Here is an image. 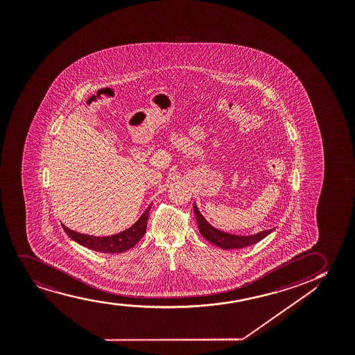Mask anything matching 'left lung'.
Masks as SVG:
<instances>
[{"instance_id": "8db88e82", "label": "left lung", "mask_w": 355, "mask_h": 355, "mask_svg": "<svg viewBox=\"0 0 355 355\" xmlns=\"http://www.w3.org/2000/svg\"><path fill=\"white\" fill-rule=\"evenodd\" d=\"M193 213L196 216L197 225H198V230H200L202 236H205L207 241H210L211 244L219 246L221 249H241V248H246V246L254 245L275 230V228H272V230H268V231L256 233L252 236H236V234L221 232L219 230L210 226L209 223H207V220L202 216L200 210L197 208L196 203L193 205Z\"/></svg>"}]
</instances>
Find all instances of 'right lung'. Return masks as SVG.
I'll use <instances>...</instances> for the list:
<instances>
[{
    "label": "right lung",
    "instance_id": "right-lung-1",
    "mask_svg": "<svg viewBox=\"0 0 355 355\" xmlns=\"http://www.w3.org/2000/svg\"><path fill=\"white\" fill-rule=\"evenodd\" d=\"M152 205L144 211L140 219L137 220L132 227L125 231L110 236H93L88 234H81L71 231L69 228L62 225L64 232L73 239L79 243L80 245L86 246L88 249L94 250L98 252L106 254H121L127 250L132 249L136 245L142 236H145L147 221H148L149 209Z\"/></svg>",
    "mask_w": 355,
    "mask_h": 355
}]
</instances>
